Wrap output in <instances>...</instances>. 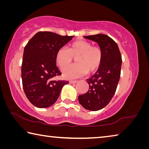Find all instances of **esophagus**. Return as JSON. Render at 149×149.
Listing matches in <instances>:
<instances>
[{
    "mask_svg": "<svg viewBox=\"0 0 149 149\" xmlns=\"http://www.w3.org/2000/svg\"><path fill=\"white\" fill-rule=\"evenodd\" d=\"M70 83H72V84H74V83H76L78 82V81L77 80H70Z\"/></svg>",
    "mask_w": 149,
    "mask_h": 149,
    "instance_id": "esophagus-1",
    "label": "esophagus"
}]
</instances>
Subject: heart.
I'll list each match as a JSON object with an SVG mask.
<instances>
[{
	"label": "heart",
	"instance_id": "obj_1",
	"mask_svg": "<svg viewBox=\"0 0 149 149\" xmlns=\"http://www.w3.org/2000/svg\"><path fill=\"white\" fill-rule=\"evenodd\" d=\"M75 58L77 63L67 67ZM103 52L98 46H93L92 43L79 40L73 42L68 49L61 48L56 55L58 65L63 70L66 79H75L86 73H93L99 68L102 63Z\"/></svg>",
	"mask_w": 149,
	"mask_h": 149
}]
</instances>
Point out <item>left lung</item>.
Here are the masks:
<instances>
[{
    "label": "left lung",
    "mask_w": 149,
    "mask_h": 149,
    "mask_svg": "<svg viewBox=\"0 0 149 149\" xmlns=\"http://www.w3.org/2000/svg\"><path fill=\"white\" fill-rule=\"evenodd\" d=\"M84 38L98 43L103 52L100 66L86 79L88 91L78 97L85 109L95 111L106 106L114 96L120 79L122 56L117 43L107 35L98 34Z\"/></svg>",
    "instance_id": "left-lung-1"
}]
</instances>
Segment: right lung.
I'll use <instances>...</instances> for the list:
<instances>
[{"label": "right lung", "mask_w": 149, "mask_h": 149, "mask_svg": "<svg viewBox=\"0 0 149 149\" xmlns=\"http://www.w3.org/2000/svg\"><path fill=\"white\" fill-rule=\"evenodd\" d=\"M73 37L41 31L25 47L21 65L22 84L26 98L34 106L50 107L57 100L63 86L69 83L54 78L62 74L56 66V53Z\"/></svg>", "instance_id": "add662e5"}]
</instances>
